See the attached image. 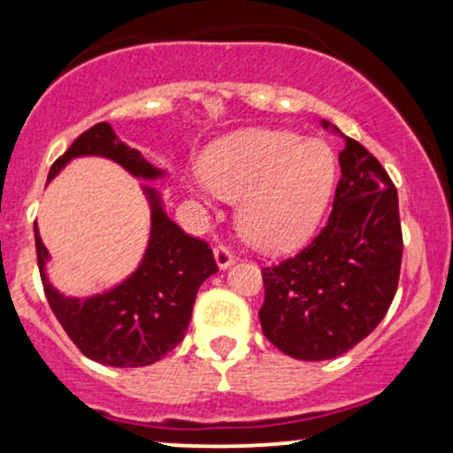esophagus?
<instances>
[{
    "mask_svg": "<svg viewBox=\"0 0 453 453\" xmlns=\"http://www.w3.org/2000/svg\"><path fill=\"white\" fill-rule=\"evenodd\" d=\"M212 253H215V262H217V266H219L221 270L230 268L232 264L236 262L234 253L227 247H223V244H219V247H215V251H212Z\"/></svg>",
    "mask_w": 453,
    "mask_h": 453,
    "instance_id": "obj_1",
    "label": "esophagus"
}]
</instances>
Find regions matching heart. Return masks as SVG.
<instances>
[{
    "label": "heart",
    "mask_w": 453,
    "mask_h": 453,
    "mask_svg": "<svg viewBox=\"0 0 453 453\" xmlns=\"http://www.w3.org/2000/svg\"><path fill=\"white\" fill-rule=\"evenodd\" d=\"M202 176L238 206V230L253 247L288 251L303 244L327 209L336 180L330 147L292 132L234 134L217 142Z\"/></svg>",
    "instance_id": "b5f03b06"
}]
</instances>
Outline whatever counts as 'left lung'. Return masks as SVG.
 <instances>
[{"instance_id":"left-lung-1","label":"left lung","mask_w":453,"mask_h":453,"mask_svg":"<svg viewBox=\"0 0 453 453\" xmlns=\"http://www.w3.org/2000/svg\"><path fill=\"white\" fill-rule=\"evenodd\" d=\"M341 180L326 227L298 256L264 268L259 321L285 356L339 357L379 326L396 296L403 232L398 191L381 164L341 129Z\"/></svg>"}]
</instances>
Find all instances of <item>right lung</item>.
<instances>
[{
    "label": "right lung",
    "instance_id": "obj_1",
    "mask_svg": "<svg viewBox=\"0 0 453 453\" xmlns=\"http://www.w3.org/2000/svg\"><path fill=\"white\" fill-rule=\"evenodd\" d=\"M76 157H104L142 180H159L165 170L144 159L138 149L119 140L111 123H97L81 134L55 161L49 183ZM150 209V232L138 268L100 294L65 296L46 274L49 249L34 223L40 277L50 309L74 345L104 366L136 368L161 360L183 341L200 285L217 273L209 244L187 236L165 215L159 191L140 185Z\"/></svg>",
    "mask_w": 453,
    "mask_h": 453
}]
</instances>
